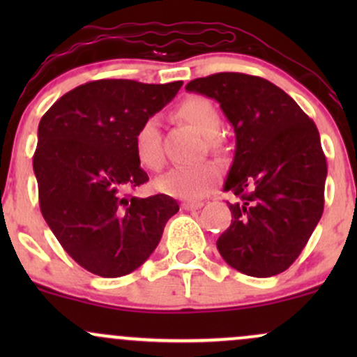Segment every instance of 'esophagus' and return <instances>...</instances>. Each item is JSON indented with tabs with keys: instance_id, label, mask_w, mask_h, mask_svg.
Instances as JSON below:
<instances>
[{
	"instance_id": "esophagus-1",
	"label": "esophagus",
	"mask_w": 357,
	"mask_h": 357,
	"mask_svg": "<svg viewBox=\"0 0 357 357\" xmlns=\"http://www.w3.org/2000/svg\"><path fill=\"white\" fill-rule=\"evenodd\" d=\"M181 206L183 210H198L203 206V202H184Z\"/></svg>"
}]
</instances>
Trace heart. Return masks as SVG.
Listing matches in <instances>:
<instances>
[{
  "instance_id": "heart-1",
  "label": "heart",
  "mask_w": 357,
  "mask_h": 357,
  "mask_svg": "<svg viewBox=\"0 0 357 357\" xmlns=\"http://www.w3.org/2000/svg\"><path fill=\"white\" fill-rule=\"evenodd\" d=\"M178 117L195 127L198 132L208 137V146L213 151H220L221 119L218 110L204 97H188L178 105ZM134 153L137 161L151 171L161 169L165 165V154L161 146V132L155 117H147L134 136ZM218 166L213 162H203L198 166L176 167L155 181V188L166 195L178 196L183 199H199L211 191L218 181Z\"/></svg>"
}]
</instances>
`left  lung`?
<instances>
[{"mask_svg": "<svg viewBox=\"0 0 357 357\" xmlns=\"http://www.w3.org/2000/svg\"><path fill=\"white\" fill-rule=\"evenodd\" d=\"M220 102L236 147L225 191L231 223L216 241L223 260L252 277L285 272L324 211L327 162L312 119L261 77L221 72L186 85Z\"/></svg>", "mask_w": 357, "mask_h": 357, "instance_id": "left-lung-1", "label": "left lung"}]
</instances>
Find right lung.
I'll use <instances>...</instances> for the list:
<instances>
[{"label":"right lung","instance_id":"right-lung-1","mask_svg":"<svg viewBox=\"0 0 357 357\" xmlns=\"http://www.w3.org/2000/svg\"><path fill=\"white\" fill-rule=\"evenodd\" d=\"M181 85L93 80L60 97L40 121V210L65 252L96 275L116 278L141 267L179 210L171 196L129 191L149 181L134 153L136 130Z\"/></svg>","mask_w":357,"mask_h":357}]
</instances>
